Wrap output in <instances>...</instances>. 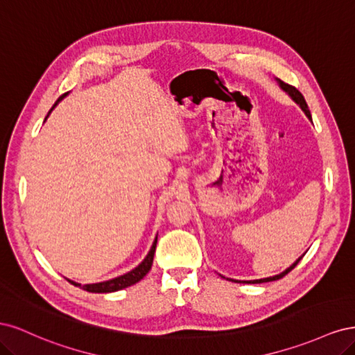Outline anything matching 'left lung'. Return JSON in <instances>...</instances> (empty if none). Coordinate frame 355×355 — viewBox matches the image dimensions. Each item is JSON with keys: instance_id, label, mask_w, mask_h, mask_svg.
Instances as JSON below:
<instances>
[{"instance_id": "obj_1", "label": "left lung", "mask_w": 355, "mask_h": 355, "mask_svg": "<svg viewBox=\"0 0 355 355\" xmlns=\"http://www.w3.org/2000/svg\"><path fill=\"white\" fill-rule=\"evenodd\" d=\"M278 83H280V85H282V89L283 90H286L290 96H292V99L300 106V108H302V111L306 114V116L309 118L311 120V112H309V110H308V105H306V102H305V99H304V96H302V93H300L295 85H290V84H287V83H284V81H282V80H278ZM299 261H300V257L299 259L290 266V268H287V270L284 271V272H282V274H278V275H275V277H268V278H262V280H252V282H244V283H252V284H254V283H268V282H275V280H280V278H283L286 274H288L290 271L293 270V268L299 263Z\"/></svg>"}]
</instances>
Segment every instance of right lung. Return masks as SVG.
<instances>
[{
	"instance_id": "right-lung-1",
	"label": "right lung",
	"mask_w": 355,
	"mask_h": 355,
	"mask_svg": "<svg viewBox=\"0 0 355 355\" xmlns=\"http://www.w3.org/2000/svg\"><path fill=\"white\" fill-rule=\"evenodd\" d=\"M65 96H67V93L62 94L60 98L56 101V103L53 105V108H55V106H56L63 98H65ZM53 108L49 111V114L53 111ZM47 116H49V115H47ZM155 247H157V239H155V241H154V244H153V247H151V250H149L148 256L144 259V262H142L141 265H139V266H136L133 271L127 272V274H124V275H121V277L112 278V280H108V282H102V283H96V284H85V286H83V288L85 290V292H92V293H111V292H116V290L125 288V287L132 286V284H135V283H137V282H141L142 278L149 272V270H151L153 261H154ZM68 282H71V280H68ZM71 283H72L73 286H81V284H77V283H73V282H71Z\"/></svg>"
}]
</instances>
